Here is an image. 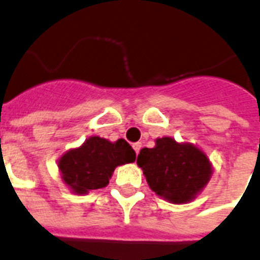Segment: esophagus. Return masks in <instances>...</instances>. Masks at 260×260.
Wrapping results in <instances>:
<instances>
[{
    "label": "esophagus",
    "mask_w": 260,
    "mask_h": 260,
    "mask_svg": "<svg viewBox=\"0 0 260 260\" xmlns=\"http://www.w3.org/2000/svg\"><path fill=\"white\" fill-rule=\"evenodd\" d=\"M141 147H142V143L141 142L133 143V149H134V151H136V154H138V153H140Z\"/></svg>",
    "instance_id": "obj_1"
}]
</instances>
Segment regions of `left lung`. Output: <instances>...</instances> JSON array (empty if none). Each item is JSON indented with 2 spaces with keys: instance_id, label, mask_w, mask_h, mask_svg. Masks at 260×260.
<instances>
[{
  "instance_id": "1",
  "label": "left lung",
  "mask_w": 260,
  "mask_h": 260,
  "mask_svg": "<svg viewBox=\"0 0 260 260\" xmlns=\"http://www.w3.org/2000/svg\"><path fill=\"white\" fill-rule=\"evenodd\" d=\"M137 165L151 190L173 204L192 201L212 176V165L204 151L170 137L157 138L151 149H141Z\"/></svg>"
}]
</instances>
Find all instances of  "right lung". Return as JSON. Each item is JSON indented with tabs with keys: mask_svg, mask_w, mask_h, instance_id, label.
<instances>
[{
	"mask_svg": "<svg viewBox=\"0 0 260 260\" xmlns=\"http://www.w3.org/2000/svg\"><path fill=\"white\" fill-rule=\"evenodd\" d=\"M134 161L136 151L124 140L110 142L95 136L64 153L57 165L64 184L76 194H87L105 188L117 166Z\"/></svg>",
	"mask_w": 260,
	"mask_h": 260,
	"instance_id": "1",
	"label": "right lung"
}]
</instances>
